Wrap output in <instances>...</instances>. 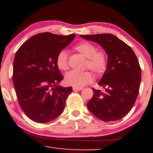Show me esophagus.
<instances>
[{
	"label": "esophagus",
	"mask_w": 153,
	"mask_h": 153,
	"mask_svg": "<svg viewBox=\"0 0 153 153\" xmlns=\"http://www.w3.org/2000/svg\"><path fill=\"white\" fill-rule=\"evenodd\" d=\"M82 88H77V87H73V90L74 91H79V90H82Z\"/></svg>",
	"instance_id": "esophagus-1"
}]
</instances>
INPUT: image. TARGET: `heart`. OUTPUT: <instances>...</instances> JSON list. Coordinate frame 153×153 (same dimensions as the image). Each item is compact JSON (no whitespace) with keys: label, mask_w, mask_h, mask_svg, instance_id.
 I'll return each instance as SVG.
<instances>
[{"label":"heart","mask_w":153,"mask_h":153,"mask_svg":"<svg viewBox=\"0 0 153 153\" xmlns=\"http://www.w3.org/2000/svg\"><path fill=\"white\" fill-rule=\"evenodd\" d=\"M74 48L87 58L86 67L91 69L96 75L100 76L105 71L107 66V57L104 51H97L95 45L86 41L78 43L75 46ZM56 62L61 70L67 71L69 69L68 56L66 51L62 50L59 52L56 56ZM65 79L67 84L81 88L92 82L93 76L89 71H71L66 75Z\"/></svg>","instance_id":"b5f03b06"}]
</instances>
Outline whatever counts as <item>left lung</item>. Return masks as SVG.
<instances>
[{
    "label": "left lung",
    "instance_id": "obj_1",
    "mask_svg": "<svg viewBox=\"0 0 153 153\" xmlns=\"http://www.w3.org/2000/svg\"><path fill=\"white\" fill-rule=\"evenodd\" d=\"M97 42L107 55V66L98 85L103 91L92 88L87 107L95 117L104 121L121 120L133 107L138 97L141 69L134 51L111 33L80 35Z\"/></svg>",
    "mask_w": 153,
    "mask_h": 153
}]
</instances>
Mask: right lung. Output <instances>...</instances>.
<instances>
[{
  "mask_svg": "<svg viewBox=\"0 0 153 153\" xmlns=\"http://www.w3.org/2000/svg\"><path fill=\"white\" fill-rule=\"evenodd\" d=\"M75 36L38 33L17 51L13 73L14 88L22 109L36 122L47 123L60 115L72 92V87L58 84L63 77L56 59Z\"/></svg>",
  "mask_w": 153,
  "mask_h": 153,
  "instance_id": "1",
  "label": "right lung"
}]
</instances>
